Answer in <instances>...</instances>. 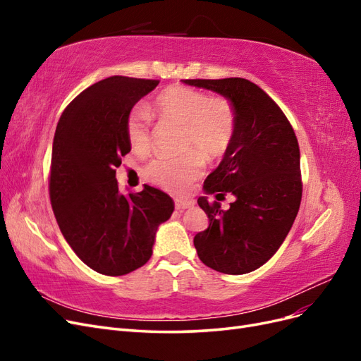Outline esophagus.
Here are the masks:
<instances>
[{"mask_svg":"<svg viewBox=\"0 0 361 361\" xmlns=\"http://www.w3.org/2000/svg\"><path fill=\"white\" fill-rule=\"evenodd\" d=\"M194 206V200H176V209L183 211Z\"/></svg>","mask_w":361,"mask_h":361,"instance_id":"obj_1","label":"esophagus"}]
</instances>
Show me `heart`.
<instances>
[{
    "instance_id": "obj_1",
    "label": "heart",
    "mask_w": 361,
    "mask_h": 361,
    "mask_svg": "<svg viewBox=\"0 0 361 361\" xmlns=\"http://www.w3.org/2000/svg\"><path fill=\"white\" fill-rule=\"evenodd\" d=\"M155 114L182 126L180 157L159 155L145 169V178L161 188L179 192L199 176L203 162L223 157L231 147L236 128L232 104L224 97H211L185 85H171L154 101ZM126 135L133 150L146 154L152 133L149 114L141 105L134 106L126 118Z\"/></svg>"
}]
</instances>
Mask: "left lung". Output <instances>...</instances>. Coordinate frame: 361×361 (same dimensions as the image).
<instances>
[{
  "mask_svg": "<svg viewBox=\"0 0 361 361\" xmlns=\"http://www.w3.org/2000/svg\"><path fill=\"white\" fill-rule=\"evenodd\" d=\"M212 90L232 104L236 128L223 161L203 190L235 195L227 211L199 197L209 227L194 236L200 260L224 274H247L268 262L285 241L298 214L302 183L300 147L280 106L244 78L183 80Z\"/></svg>",
  "mask_w": 361,
  "mask_h": 361,
  "instance_id": "obj_1",
  "label": "left lung"
}]
</instances>
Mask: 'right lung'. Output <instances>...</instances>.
<instances>
[{
    "label": "right lung",
    "mask_w": 361,
    "mask_h": 361,
    "mask_svg": "<svg viewBox=\"0 0 361 361\" xmlns=\"http://www.w3.org/2000/svg\"><path fill=\"white\" fill-rule=\"evenodd\" d=\"M158 80L110 76L63 111L52 143L49 199L68 244L87 267L125 276L152 256L157 231L174 211L170 195L145 185L122 194L116 169L130 150L126 118Z\"/></svg>",
    "instance_id": "1"
}]
</instances>
